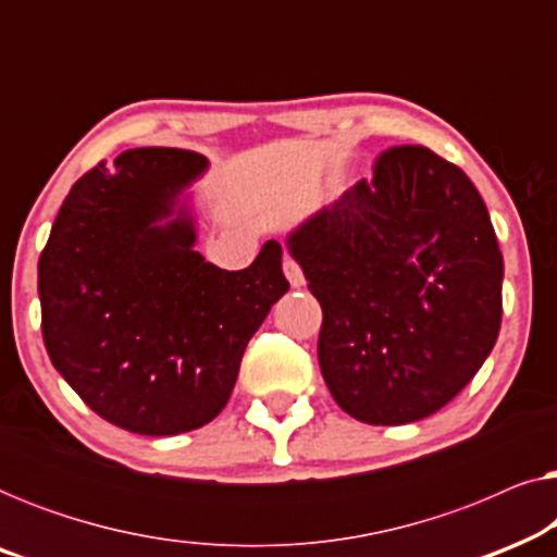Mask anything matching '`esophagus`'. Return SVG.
<instances>
[{
  "label": "esophagus",
  "mask_w": 557,
  "mask_h": 557,
  "mask_svg": "<svg viewBox=\"0 0 557 557\" xmlns=\"http://www.w3.org/2000/svg\"><path fill=\"white\" fill-rule=\"evenodd\" d=\"M284 273H286L288 284H292L294 288L304 286V271H301V265L296 263L292 256H286V258H284Z\"/></svg>",
  "instance_id": "34e87169"
}]
</instances>
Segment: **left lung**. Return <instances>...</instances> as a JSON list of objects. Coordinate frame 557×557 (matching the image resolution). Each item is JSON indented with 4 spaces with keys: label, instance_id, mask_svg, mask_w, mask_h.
Wrapping results in <instances>:
<instances>
[{
    "label": "left lung",
    "instance_id": "8db88e82",
    "mask_svg": "<svg viewBox=\"0 0 557 557\" xmlns=\"http://www.w3.org/2000/svg\"><path fill=\"white\" fill-rule=\"evenodd\" d=\"M322 304L319 368L370 425L436 413L490 357L505 263L482 195L425 147H393L337 202L288 233Z\"/></svg>",
    "mask_w": 557,
    "mask_h": 557
}]
</instances>
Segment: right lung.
Instances as JSON below:
<instances>
[{"label": "right lung", "mask_w": 557, "mask_h": 557, "mask_svg": "<svg viewBox=\"0 0 557 557\" xmlns=\"http://www.w3.org/2000/svg\"><path fill=\"white\" fill-rule=\"evenodd\" d=\"M185 149H128L67 193L37 263L42 339L83 403L119 429L174 436L231 398L250 337L288 292L281 246L223 271L195 250Z\"/></svg>", "instance_id": "1"}]
</instances>
